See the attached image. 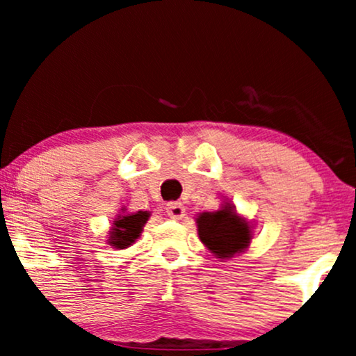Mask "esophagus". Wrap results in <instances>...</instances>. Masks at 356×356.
<instances>
[{
  "label": "esophagus",
  "instance_id": "obj_1",
  "mask_svg": "<svg viewBox=\"0 0 356 356\" xmlns=\"http://www.w3.org/2000/svg\"><path fill=\"white\" fill-rule=\"evenodd\" d=\"M165 211H167V214H169L170 218H174V219L184 218V212H186L182 202H169L165 206Z\"/></svg>",
  "mask_w": 356,
  "mask_h": 356
}]
</instances>
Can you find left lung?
Listing matches in <instances>:
<instances>
[{
	"instance_id": "left-lung-1",
	"label": "left lung",
	"mask_w": 356,
	"mask_h": 356,
	"mask_svg": "<svg viewBox=\"0 0 356 356\" xmlns=\"http://www.w3.org/2000/svg\"><path fill=\"white\" fill-rule=\"evenodd\" d=\"M197 231L202 243L220 259L246 249L251 239L249 224L227 206L220 211L199 216Z\"/></svg>"
}]
</instances>
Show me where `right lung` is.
Wrapping results in <instances>:
<instances>
[{"label": "right lung", "mask_w": 356, "mask_h": 356, "mask_svg": "<svg viewBox=\"0 0 356 356\" xmlns=\"http://www.w3.org/2000/svg\"><path fill=\"white\" fill-rule=\"evenodd\" d=\"M149 219V212L138 211L136 214L120 216L115 222H113V229L110 231V246L117 249H124L136 243V239L140 236L142 227Z\"/></svg>", "instance_id": "obj_1"}]
</instances>
